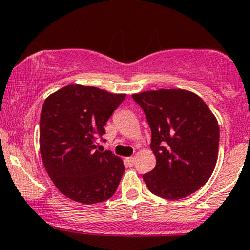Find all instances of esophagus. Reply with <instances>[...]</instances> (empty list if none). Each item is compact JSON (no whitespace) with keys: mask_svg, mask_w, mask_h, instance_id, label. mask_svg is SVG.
<instances>
[{"mask_svg":"<svg viewBox=\"0 0 250 250\" xmlns=\"http://www.w3.org/2000/svg\"><path fill=\"white\" fill-rule=\"evenodd\" d=\"M125 161H127V163L129 166H134L135 165V157L131 156V157H127L125 159Z\"/></svg>","mask_w":250,"mask_h":250,"instance_id":"1","label":"esophagus"}]
</instances>
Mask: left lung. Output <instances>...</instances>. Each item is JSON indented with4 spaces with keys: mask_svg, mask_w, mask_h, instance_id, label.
<instances>
[{
    "mask_svg": "<svg viewBox=\"0 0 250 250\" xmlns=\"http://www.w3.org/2000/svg\"><path fill=\"white\" fill-rule=\"evenodd\" d=\"M151 130L156 166L143 174L151 193L180 200L195 193L213 174L219 153L220 128L203 102L190 91L161 89L134 94Z\"/></svg>",
    "mask_w": 250,
    "mask_h": 250,
    "instance_id": "left-lung-1",
    "label": "left lung"
}]
</instances>
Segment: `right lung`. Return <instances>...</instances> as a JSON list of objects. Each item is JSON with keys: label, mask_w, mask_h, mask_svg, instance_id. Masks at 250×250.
I'll return each instance as SVG.
<instances>
[{"label": "right lung", "mask_w": 250, "mask_h": 250, "mask_svg": "<svg viewBox=\"0 0 250 250\" xmlns=\"http://www.w3.org/2000/svg\"><path fill=\"white\" fill-rule=\"evenodd\" d=\"M125 99L95 87L70 84L43 103L40 150L48 175L63 195L94 205L115 194L125 173L122 160L97 148L109 117Z\"/></svg>", "instance_id": "obj_1"}]
</instances>
